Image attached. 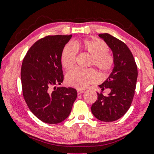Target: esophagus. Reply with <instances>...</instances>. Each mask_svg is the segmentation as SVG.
<instances>
[{
	"label": "esophagus",
	"instance_id": "1",
	"mask_svg": "<svg viewBox=\"0 0 154 154\" xmlns=\"http://www.w3.org/2000/svg\"><path fill=\"white\" fill-rule=\"evenodd\" d=\"M83 92L84 91H83V90H77V93H78V94H79H79H81L83 93Z\"/></svg>",
	"mask_w": 154,
	"mask_h": 154
}]
</instances>
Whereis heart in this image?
Segmentation results:
<instances>
[{
	"mask_svg": "<svg viewBox=\"0 0 154 154\" xmlns=\"http://www.w3.org/2000/svg\"><path fill=\"white\" fill-rule=\"evenodd\" d=\"M109 48L106 43L97 38L75 41L67 43L61 53V64L66 69H70L75 64L78 52L89 54V66H94L102 74L108 73L114 64L113 56L109 52ZM97 81V75L92 69L75 68L69 71L66 81L69 85L78 89H84Z\"/></svg>",
	"mask_w": 154,
	"mask_h": 154,
	"instance_id": "b5f03b06",
	"label": "heart"
}]
</instances>
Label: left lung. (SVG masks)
<instances>
[{
	"mask_svg": "<svg viewBox=\"0 0 154 154\" xmlns=\"http://www.w3.org/2000/svg\"><path fill=\"white\" fill-rule=\"evenodd\" d=\"M113 52L114 67L108 79L99 85L102 92H97V100L92 105V114L98 120L112 122L119 119L131 106L135 91L137 66L131 51L123 41L109 33H100ZM111 90L104 96V89Z\"/></svg>",
	"mask_w": 154,
	"mask_h": 154,
	"instance_id": "left-lung-1",
	"label": "left lung"
}]
</instances>
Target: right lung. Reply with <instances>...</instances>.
Masks as SVG:
<instances>
[{
	"label": "right lung",
	"instance_id": "obj_1",
	"mask_svg": "<svg viewBox=\"0 0 154 154\" xmlns=\"http://www.w3.org/2000/svg\"><path fill=\"white\" fill-rule=\"evenodd\" d=\"M72 35H47L27 51L21 69L22 93L30 111L44 123L57 124L70 114L77 97L72 88H56L64 80L61 53Z\"/></svg>",
	"mask_w": 154,
	"mask_h": 154
}]
</instances>
